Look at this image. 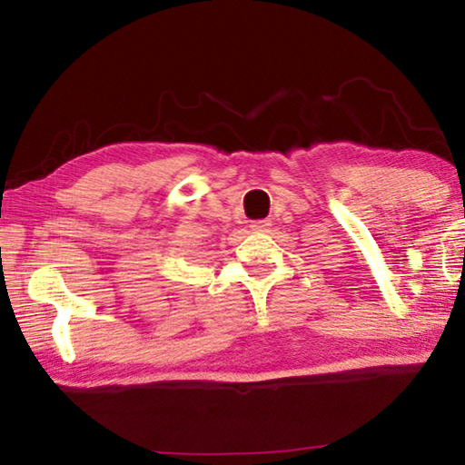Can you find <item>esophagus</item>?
I'll return each mask as SVG.
<instances>
[{"instance_id": "1", "label": "esophagus", "mask_w": 465, "mask_h": 465, "mask_svg": "<svg viewBox=\"0 0 465 465\" xmlns=\"http://www.w3.org/2000/svg\"><path fill=\"white\" fill-rule=\"evenodd\" d=\"M271 222H266V219H258V222H252V232H266L269 230Z\"/></svg>"}]
</instances>
